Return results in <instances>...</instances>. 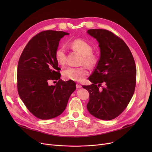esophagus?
<instances>
[{"mask_svg":"<svg viewBox=\"0 0 152 152\" xmlns=\"http://www.w3.org/2000/svg\"><path fill=\"white\" fill-rule=\"evenodd\" d=\"M76 88H77V89L81 88V87H82L81 84H78V83H77V84H76Z\"/></svg>","mask_w":152,"mask_h":152,"instance_id":"1","label":"esophagus"}]
</instances>
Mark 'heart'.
Segmentation results:
<instances>
[{
    "label": "heart",
    "mask_w": 152,
    "mask_h": 152,
    "mask_svg": "<svg viewBox=\"0 0 152 152\" xmlns=\"http://www.w3.org/2000/svg\"><path fill=\"white\" fill-rule=\"evenodd\" d=\"M71 49L78 51L83 55L81 63L89 67H92L96 65L98 58L92 53L93 47L87 42L81 39L72 41L69 44ZM55 57L59 65L63 66L66 62V50L64 47H58L55 53ZM63 77L75 81H81L89 75V71L85 66L72 67L68 66L62 72Z\"/></svg>",
    "instance_id": "b5f03b06"
}]
</instances>
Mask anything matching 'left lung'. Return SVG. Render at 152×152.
I'll return each instance as SVG.
<instances>
[{
  "label": "left lung",
  "mask_w": 152,
  "mask_h": 152,
  "mask_svg": "<svg viewBox=\"0 0 152 152\" xmlns=\"http://www.w3.org/2000/svg\"><path fill=\"white\" fill-rule=\"evenodd\" d=\"M87 33L97 40L100 55L88 78L92 84L83 86L89 93L87 108L95 117L111 120L123 112L132 97L136 84V66L128 46L112 32L92 29Z\"/></svg>",
  "instance_id": "obj_1"
}]
</instances>
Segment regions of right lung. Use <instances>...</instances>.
Masks as SVG:
<instances>
[{
	"instance_id": "1",
	"label": "right lung",
	"mask_w": 152,
	"mask_h": 152,
	"mask_svg": "<svg viewBox=\"0 0 152 152\" xmlns=\"http://www.w3.org/2000/svg\"><path fill=\"white\" fill-rule=\"evenodd\" d=\"M68 33L47 30L31 38L18 61L17 89L19 96L36 118L49 119L61 115L76 89L72 80L60 79V68L55 57L59 41ZM50 80H57L49 86Z\"/></svg>"
}]
</instances>
